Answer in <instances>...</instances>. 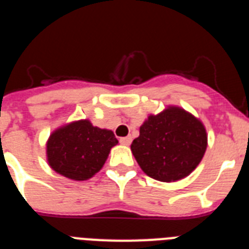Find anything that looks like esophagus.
<instances>
[{"label":"esophagus","mask_w":249,"mask_h":249,"mask_svg":"<svg viewBox=\"0 0 249 249\" xmlns=\"http://www.w3.org/2000/svg\"><path fill=\"white\" fill-rule=\"evenodd\" d=\"M120 141H121V143H122V145L128 146L129 143H131V142H132V139H131V137H129V136H127V137H122V139H121Z\"/></svg>","instance_id":"esophagus-1"}]
</instances>
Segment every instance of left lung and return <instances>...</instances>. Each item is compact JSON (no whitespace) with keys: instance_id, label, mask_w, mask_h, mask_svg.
Returning <instances> with one entry per match:
<instances>
[{"instance_id":"obj_1","label":"left lung","mask_w":249,"mask_h":249,"mask_svg":"<svg viewBox=\"0 0 249 249\" xmlns=\"http://www.w3.org/2000/svg\"><path fill=\"white\" fill-rule=\"evenodd\" d=\"M207 146L203 122L188 110L169 106L159 114H150L142 123L131 151L146 175L173 182L196 169Z\"/></svg>"}]
</instances>
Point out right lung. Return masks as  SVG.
Masks as SVG:
<instances>
[{"label": "right lung", "mask_w": 249, "mask_h": 249, "mask_svg": "<svg viewBox=\"0 0 249 249\" xmlns=\"http://www.w3.org/2000/svg\"><path fill=\"white\" fill-rule=\"evenodd\" d=\"M117 143L110 129L93 126L89 120L74 121L53 131L46 142V160L55 173L84 181L103 167Z\"/></svg>", "instance_id": "add662e5"}]
</instances>
